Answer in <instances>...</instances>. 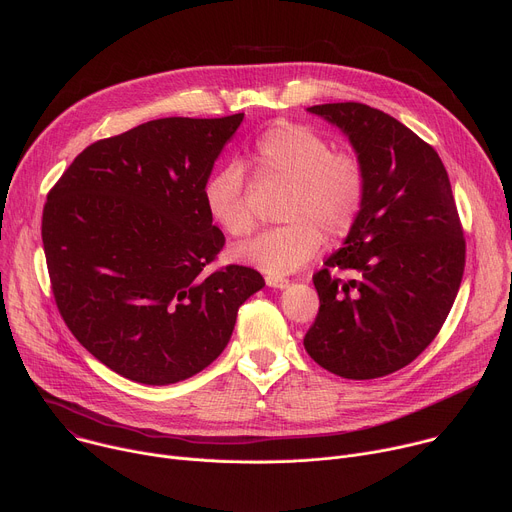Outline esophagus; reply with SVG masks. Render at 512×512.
<instances>
[{
  "label": "esophagus",
  "instance_id": "1",
  "mask_svg": "<svg viewBox=\"0 0 512 512\" xmlns=\"http://www.w3.org/2000/svg\"><path fill=\"white\" fill-rule=\"evenodd\" d=\"M266 285L274 287V289H285V287H289V279L277 277V274H266Z\"/></svg>",
  "mask_w": 512,
  "mask_h": 512
}]
</instances>
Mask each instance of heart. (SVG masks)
<instances>
[{
    "instance_id": "1",
    "label": "heart",
    "mask_w": 512,
    "mask_h": 512,
    "mask_svg": "<svg viewBox=\"0 0 512 512\" xmlns=\"http://www.w3.org/2000/svg\"><path fill=\"white\" fill-rule=\"evenodd\" d=\"M252 157L264 176L291 184L283 207L289 223L235 248V260L268 274H287L322 250L324 231L340 240L357 227L369 190L367 166L357 151L334 149L316 129L279 121L256 137ZM203 203L211 221L231 238H248L256 229L240 164H225L207 176Z\"/></svg>"
}]
</instances>
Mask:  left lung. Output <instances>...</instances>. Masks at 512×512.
Wrapping results in <instances>:
<instances>
[{
  "instance_id": "obj_1",
  "label": "left lung",
  "mask_w": 512,
  "mask_h": 512,
  "mask_svg": "<svg viewBox=\"0 0 512 512\" xmlns=\"http://www.w3.org/2000/svg\"><path fill=\"white\" fill-rule=\"evenodd\" d=\"M309 112L348 135L369 190L357 227L313 274L320 309L303 344L330 373L385 377L435 340L457 297L465 238L451 182L435 147L383 110L334 102Z\"/></svg>"
}]
</instances>
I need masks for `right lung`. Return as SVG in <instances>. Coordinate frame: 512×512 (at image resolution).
Wrapping results in <instances>:
<instances>
[{
	"instance_id": "add662e5",
	"label": "right lung",
	"mask_w": 512,
	"mask_h": 512,
	"mask_svg": "<svg viewBox=\"0 0 512 512\" xmlns=\"http://www.w3.org/2000/svg\"><path fill=\"white\" fill-rule=\"evenodd\" d=\"M242 119L170 116L100 139L47 194L41 231L61 318L131 381L170 385L209 367L264 287L248 266L205 270L225 235L203 184Z\"/></svg>"
}]
</instances>
